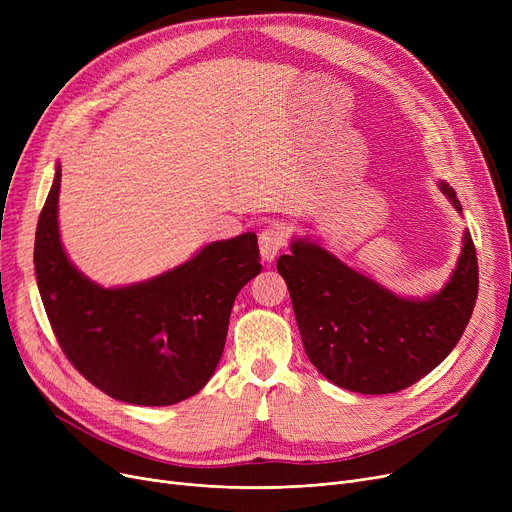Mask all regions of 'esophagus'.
I'll return each mask as SVG.
<instances>
[{"instance_id":"34e87169","label":"esophagus","mask_w":512,"mask_h":512,"mask_svg":"<svg viewBox=\"0 0 512 512\" xmlns=\"http://www.w3.org/2000/svg\"><path fill=\"white\" fill-rule=\"evenodd\" d=\"M286 247V230L280 224H272L267 226L261 234H259V251L261 257L265 261H274L276 255Z\"/></svg>"}]
</instances>
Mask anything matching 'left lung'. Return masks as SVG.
<instances>
[{
    "instance_id": "obj_1",
    "label": "left lung",
    "mask_w": 512,
    "mask_h": 512,
    "mask_svg": "<svg viewBox=\"0 0 512 512\" xmlns=\"http://www.w3.org/2000/svg\"><path fill=\"white\" fill-rule=\"evenodd\" d=\"M442 195L463 213L454 188ZM305 353L332 384L359 394H392L436 369L461 340L477 299V255L463 234L448 282L425 299L400 297L309 238L280 255Z\"/></svg>"
}]
</instances>
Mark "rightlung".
<instances>
[{"label": "right lung", "mask_w": 512, "mask_h": 512, "mask_svg": "<svg viewBox=\"0 0 512 512\" xmlns=\"http://www.w3.org/2000/svg\"><path fill=\"white\" fill-rule=\"evenodd\" d=\"M62 168L35 234V274L70 363L107 396L168 407L197 394L224 353L236 294L261 272L255 232L205 245L155 278L105 288L68 259L58 226Z\"/></svg>", "instance_id": "obj_1"}]
</instances>
